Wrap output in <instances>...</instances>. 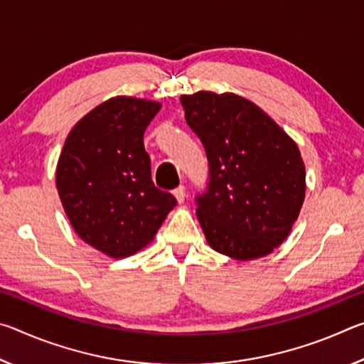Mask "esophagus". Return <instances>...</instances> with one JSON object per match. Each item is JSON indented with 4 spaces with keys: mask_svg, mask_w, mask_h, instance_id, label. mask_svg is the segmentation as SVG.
I'll use <instances>...</instances> for the list:
<instances>
[{
    "mask_svg": "<svg viewBox=\"0 0 364 364\" xmlns=\"http://www.w3.org/2000/svg\"><path fill=\"white\" fill-rule=\"evenodd\" d=\"M173 194H175V197H176V200L181 202L184 200V197H186V188L183 186V184H180V186H178L175 191H173Z\"/></svg>",
    "mask_w": 364,
    "mask_h": 364,
    "instance_id": "obj_1",
    "label": "esophagus"
}]
</instances>
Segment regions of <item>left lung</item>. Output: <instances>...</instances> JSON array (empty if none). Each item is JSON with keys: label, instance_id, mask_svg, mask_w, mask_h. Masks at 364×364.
Returning a JSON list of instances; mask_svg holds the SVG:
<instances>
[{"label": "left lung", "instance_id": "8db88e82", "mask_svg": "<svg viewBox=\"0 0 364 364\" xmlns=\"http://www.w3.org/2000/svg\"><path fill=\"white\" fill-rule=\"evenodd\" d=\"M181 104L207 154V188L196 196L207 242L237 260L271 254L291 232L305 199L297 144L237 95L199 91L181 96Z\"/></svg>", "mask_w": 364, "mask_h": 364}]
</instances>
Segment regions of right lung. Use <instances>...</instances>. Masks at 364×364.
Masks as SVG:
<instances>
[{
    "label": "right lung",
    "mask_w": 364,
    "mask_h": 364,
    "mask_svg": "<svg viewBox=\"0 0 364 364\" xmlns=\"http://www.w3.org/2000/svg\"><path fill=\"white\" fill-rule=\"evenodd\" d=\"M159 110V102L112 97L72 128L60 152L56 184L70 225L112 258L146 247L176 205L154 184L143 143Z\"/></svg>",
    "instance_id": "obj_1"
}]
</instances>
